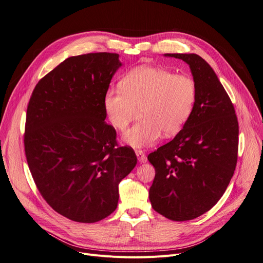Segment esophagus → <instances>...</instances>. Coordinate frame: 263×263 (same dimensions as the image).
I'll use <instances>...</instances> for the list:
<instances>
[{"label":"esophagus","mask_w":263,"mask_h":263,"mask_svg":"<svg viewBox=\"0 0 263 263\" xmlns=\"http://www.w3.org/2000/svg\"><path fill=\"white\" fill-rule=\"evenodd\" d=\"M135 154H136V157H137V159H139L140 163H145V162H147V157H146V155L144 154L143 150L137 149V150H135Z\"/></svg>","instance_id":"34e87169"}]
</instances>
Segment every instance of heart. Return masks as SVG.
Returning a JSON list of instances; mask_svg holds the SVG:
<instances>
[{"label":"heart","instance_id":"obj_1","mask_svg":"<svg viewBox=\"0 0 263 263\" xmlns=\"http://www.w3.org/2000/svg\"><path fill=\"white\" fill-rule=\"evenodd\" d=\"M197 100V85L189 74L139 66L119 82V90H108L103 100L108 121L124 131L137 110V121L123 135L134 148L155 145L161 137L174 136L190 119Z\"/></svg>","mask_w":263,"mask_h":263}]
</instances>
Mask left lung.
<instances>
[{"instance_id": "8db88e82", "label": "left lung", "mask_w": 263, "mask_h": 263, "mask_svg": "<svg viewBox=\"0 0 263 263\" xmlns=\"http://www.w3.org/2000/svg\"><path fill=\"white\" fill-rule=\"evenodd\" d=\"M190 65L197 85L194 110L175 139L149 154L156 176L149 190L155 211L182 222L209 211L236 170L239 123L211 66L197 54H165Z\"/></svg>"}]
</instances>
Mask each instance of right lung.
Wrapping results in <instances>:
<instances>
[{
    "label": "right lung",
    "instance_id": "add662e5",
    "mask_svg": "<svg viewBox=\"0 0 263 263\" xmlns=\"http://www.w3.org/2000/svg\"><path fill=\"white\" fill-rule=\"evenodd\" d=\"M118 58H68L37 83L27 104L24 150L34 182L54 211L74 222L96 223L114 212L118 185L137 162L104 121Z\"/></svg>",
    "mask_w": 263,
    "mask_h": 263
}]
</instances>
